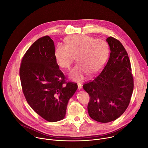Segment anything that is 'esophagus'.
<instances>
[{"mask_svg":"<svg viewBox=\"0 0 148 148\" xmlns=\"http://www.w3.org/2000/svg\"><path fill=\"white\" fill-rule=\"evenodd\" d=\"M82 88V84L81 83H78V89L80 90Z\"/></svg>","mask_w":148,"mask_h":148,"instance_id":"34e87169","label":"esophagus"}]
</instances>
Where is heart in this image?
<instances>
[{
    "mask_svg": "<svg viewBox=\"0 0 148 148\" xmlns=\"http://www.w3.org/2000/svg\"><path fill=\"white\" fill-rule=\"evenodd\" d=\"M66 45L59 43L54 56L58 65L64 69L70 68L75 56L78 61L70 73V77L75 81H81L90 73L97 74L107 61L109 47L105 40L95 39L88 35L75 34L67 37Z\"/></svg>",
    "mask_w": 148,
    "mask_h": 148,
    "instance_id": "heart-1",
    "label": "heart"
}]
</instances>
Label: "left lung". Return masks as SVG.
Masks as SVG:
<instances>
[{
	"label": "left lung",
	"mask_w": 148,
	"mask_h": 148,
	"mask_svg": "<svg viewBox=\"0 0 148 148\" xmlns=\"http://www.w3.org/2000/svg\"><path fill=\"white\" fill-rule=\"evenodd\" d=\"M109 60L101 73L82 87L90 96L88 112L101 123L115 121L128 108L134 90V78L128 54L121 42L109 37Z\"/></svg>",
	"instance_id": "8db88e82"
}]
</instances>
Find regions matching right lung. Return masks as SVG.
Returning a JSON list of instances; mask_svg holds the SVG:
<instances>
[{
  "label": "right lung",
  "mask_w": 148,
  "mask_h": 148,
  "mask_svg": "<svg viewBox=\"0 0 148 148\" xmlns=\"http://www.w3.org/2000/svg\"><path fill=\"white\" fill-rule=\"evenodd\" d=\"M54 50V41L49 36L38 38L25 54L19 71L27 103L51 122L64 118L69 101L78 88L77 83L67 82L58 69Z\"/></svg>",
  "instance_id": "1"
}]
</instances>
